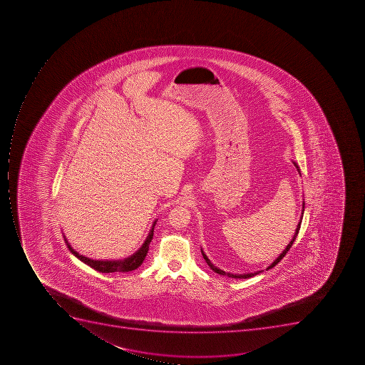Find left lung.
Returning <instances> with one entry per match:
<instances>
[{
    "label": "left lung",
    "instance_id": "left-lung-1",
    "mask_svg": "<svg viewBox=\"0 0 365 365\" xmlns=\"http://www.w3.org/2000/svg\"><path fill=\"white\" fill-rule=\"evenodd\" d=\"M294 163V162H293ZM294 165H296L297 170H298V173H300V169H299L298 165H297V163H294ZM304 202H302V218H300V221H299L298 226H297L296 232H294V235H293L292 240H291L290 243L287 245V247H285L284 251L279 255L277 258L274 260L273 264H270V266H268L267 269H270V268H273L274 266H276V264H279V262H281L282 259L284 258L285 255H287V251L290 250V247H292L293 242L296 241V237L298 236L299 230H300V225H302V215H304ZM202 256H203L204 260L207 262V264H209V267L211 268V269L215 272V273L219 274V275H227L230 276V277H232V279H249V277H252V276L257 275V274L262 273V272H264V270H259V272H255V273H247V274H232V273H226V272H224V270H221L220 268L215 267V264H212V262H210V259L207 258V255L204 253V251L202 250Z\"/></svg>",
    "mask_w": 365,
    "mask_h": 365
}]
</instances>
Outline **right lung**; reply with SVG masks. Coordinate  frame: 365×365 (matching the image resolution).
<instances>
[{
  "label": "right lung",
  "mask_w": 365,
  "mask_h": 365,
  "mask_svg": "<svg viewBox=\"0 0 365 365\" xmlns=\"http://www.w3.org/2000/svg\"><path fill=\"white\" fill-rule=\"evenodd\" d=\"M156 220L153 224L152 230H150V234L147 236L146 241L144 242V245H141L137 252L133 253V256H130L129 258L123 259V260H93V259L88 258V257L82 256L80 253L71 247L67 238L63 235V240L66 242L67 247L68 250L74 255L76 258L80 259L81 262L88 264L90 267L101 272V273H114V272H120V273H127V272H131V270L137 269V268L143 264L145 258H146L147 252L150 250V243L152 242L153 235H154V227H155Z\"/></svg>",
  "instance_id": "1"
}]
</instances>
